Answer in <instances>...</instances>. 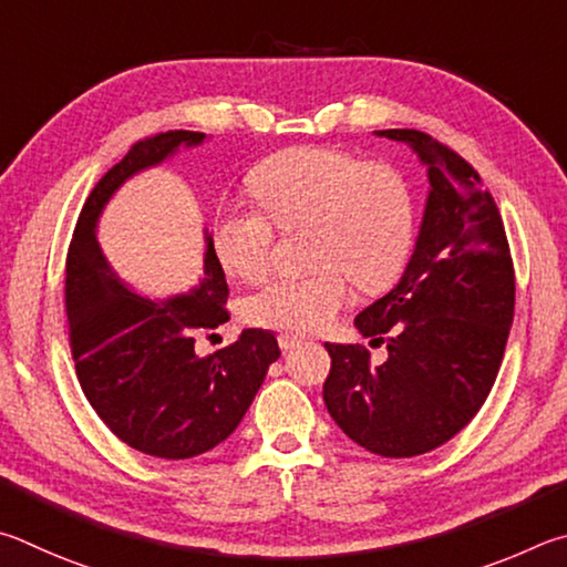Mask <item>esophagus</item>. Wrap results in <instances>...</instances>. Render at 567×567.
Listing matches in <instances>:
<instances>
[{"label": "esophagus", "mask_w": 567, "mask_h": 567, "mask_svg": "<svg viewBox=\"0 0 567 567\" xmlns=\"http://www.w3.org/2000/svg\"><path fill=\"white\" fill-rule=\"evenodd\" d=\"M306 339L303 336H296V333H278V346H281V351H291V349H299Z\"/></svg>", "instance_id": "34e87169"}]
</instances>
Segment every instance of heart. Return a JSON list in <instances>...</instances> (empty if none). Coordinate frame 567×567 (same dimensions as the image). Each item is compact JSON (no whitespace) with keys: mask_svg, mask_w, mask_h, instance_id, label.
Returning <instances> with one entry per match:
<instances>
[{"mask_svg":"<svg viewBox=\"0 0 567 567\" xmlns=\"http://www.w3.org/2000/svg\"><path fill=\"white\" fill-rule=\"evenodd\" d=\"M254 206H226L216 218L214 248L221 266L244 281L274 261L276 228L309 226V256L319 268L278 276L246 301L248 321L296 333L321 331L361 291H383L401 276L415 241V202L399 168L363 162L336 146H291L256 168Z\"/></svg>","mask_w":567,"mask_h":567,"instance_id":"b5f03b06","label":"heart"}]
</instances>
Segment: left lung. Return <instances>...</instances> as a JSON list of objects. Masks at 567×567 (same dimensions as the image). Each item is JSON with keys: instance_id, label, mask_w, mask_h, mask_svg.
<instances>
[{"instance_id": "1", "label": "left lung", "mask_w": 567, "mask_h": 567, "mask_svg": "<svg viewBox=\"0 0 567 567\" xmlns=\"http://www.w3.org/2000/svg\"><path fill=\"white\" fill-rule=\"evenodd\" d=\"M375 134L421 156L431 192L399 286L355 316L389 359L371 365L359 343H326L323 401L361 449L413 458L449 443L488 399L513 323L515 271L498 206L461 154L415 128Z\"/></svg>"}]
</instances>
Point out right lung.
I'll list each match as a JSON object with an SVG mask.
<instances>
[{"mask_svg": "<svg viewBox=\"0 0 567 567\" xmlns=\"http://www.w3.org/2000/svg\"><path fill=\"white\" fill-rule=\"evenodd\" d=\"M204 136L178 128L136 142L92 188L66 254L64 301L79 385L118 441L166 461L194 458L226 441L281 355L276 336L261 329H246L216 353H196V336L228 321V286L208 231L202 284L164 303L128 291L96 244L99 214L116 188Z\"/></svg>", "mask_w": 567, "mask_h": 567, "instance_id": "add662e5", "label": "right lung"}]
</instances>
